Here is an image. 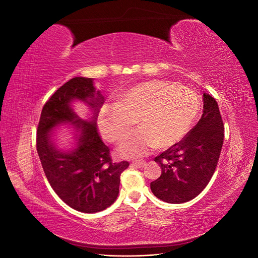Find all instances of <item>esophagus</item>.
I'll return each instance as SVG.
<instances>
[{"label": "esophagus", "instance_id": "obj_1", "mask_svg": "<svg viewBox=\"0 0 258 258\" xmlns=\"http://www.w3.org/2000/svg\"><path fill=\"white\" fill-rule=\"evenodd\" d=\"M131 165L135 166V167H138V168H142L146 165V162L144 160H137V161L131 162Z\"/></svg>", "mask_w": 258, "mask_h": 258}]
</instances>
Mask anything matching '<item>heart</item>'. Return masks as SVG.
Segmentation results:
<instances>
[{"instance_id":"obj_1","label":"heart","mask_w":258,"mask_h":258,"mask_svg":"<svg viewBox=\"0 0 258 258\" xmlns=\"http://www.w3.org/2000/svg\"><path fill=\"white\" fill-rule=\"evenodd\" d=\"M199 111L192 90L162 81L136 85L117 97L114 104L101 108L98 124L101 135L111 143L119 142L132 126L140 127L117 148L124 158L141 157L152 148L169 147L189 131Z\"/></svg>"}]
</instances>
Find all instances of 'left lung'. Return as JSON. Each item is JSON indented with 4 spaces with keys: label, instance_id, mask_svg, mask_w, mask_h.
Instances as JSON below:
<instances>
[{
    "label": "left lung",
    "instance_id": "1",
    "mask_svg": "<svg viewBox=\"0 0 258 258\" xmlns=\"http://www.w3.org/2000/svg\"><path fill=\"white\" fill-rule=\"evenodd\" d=\"M204 113L178 143L161 153L155 161L161 175L151 183L158 199L183 204L206 188L214 174L224 142V123L215 99L204 93Z\"/></svg>",
    "mask_w": 258,
    "mask_h": 258
}]
</instances>
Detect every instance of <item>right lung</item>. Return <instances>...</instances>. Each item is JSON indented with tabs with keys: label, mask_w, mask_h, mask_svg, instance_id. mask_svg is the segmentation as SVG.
Masks as SVG:
<instances>
[{
	"label": "right lung",
	"mask_w": 258,
	"mask_h": 258,
	"mask_svg": "<svg viewBox=\"0 0 258 258\" xmlns=\"http://www.w3.org/2000/svg\"><path fill=\"white\" fill-rule=\"evenodd\" d=\"M76 99L92 108L89 121L74 112L72 103ZM102 103L92 79L74 77L45 103L37 126L36 150L46 177L62 201L83 213L100 212L114 204L120 174L129 166L128 161L112 162L110 148L99 136L96 120ZM66 123L75 126L77 141L68 152L59 150L52 138V130Z\"/></svg>",
	"instance_id": "add662e5"
}]
</instances>
